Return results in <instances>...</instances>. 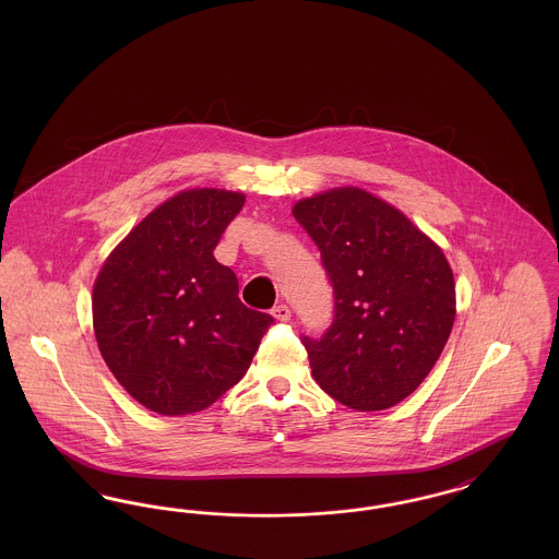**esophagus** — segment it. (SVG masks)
<instances>
[{
  "label": "esophagus",
  "instance_id": "obj_1",
  "mask_svg": "<svg viewBox=\"0 0 559 559\" xmlns=\"http://www.w3.org/2000/svg\"><path fill=\"white\" fill-rule=\"evenodd\" d=\"M272 317L276 320H281V322H287V320H292V310H289V306L281 304V306H274V308H272Z\"/></svg>",
  "mask_w": 559,
  "mask_h": 559
}]
</instances>
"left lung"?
Wrapping results in <instances>:
<instances>
[{
    "label": "left lung",
    "instance_id": "1",
    "mask_svg": "<svg viewBox=\"0 0 559 559\" xmlns=\"http://www.w3.org/2000/svg\"><path fill=\"white\" fill-rule=\"evenodd\" d=\"M293 215L317 242L335 295L324 335L301 337L317 383L354 411L399 404L451 335L454 278L442 249L362 188L301 199Z\"/></svg>",
    "mask_w": 559,
    "mask_h": 559
}]
</instances>
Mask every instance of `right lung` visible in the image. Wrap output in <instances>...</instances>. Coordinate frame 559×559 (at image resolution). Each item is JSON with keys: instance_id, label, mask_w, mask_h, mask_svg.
I'll list each match as a JSON object with an SVG mask.
<instances>
[{"instance_id": "obj_1", "label": "right lung", "mask_w": 559, "mask_h": 559, "mask_svg": "<svg viewBox=\"0 0 559 559\" xmlns=\"http://www.w3.org/2000/svg\"><path fill=\"white\" fill-rule=\"evenodd\" d=\"M245 194L192 188L148 213L108 255L92 295L94 333L115 379L148 411L199 413L247 372L270 314L247 308L213 258Z\"/></svg>"}]
</instances>
